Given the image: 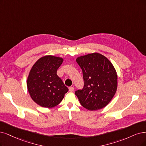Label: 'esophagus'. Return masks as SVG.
<instances>
[{
  "instance_id": "esophagus-1",
  "label": "esophagus",
  "mask_w": 146,
  "mask_h": 146,
  "mask_svg": "<svg viewBox=\"0 0 146 146\" xmlns=\"http://www.w3.org/2000/svg\"><path fill=\"white\" fill-rule=\"evenodd\" d=\"M68 89H69V91H70V92H72V91H74V87H70Z\"/></svg>"
}]
</instances>
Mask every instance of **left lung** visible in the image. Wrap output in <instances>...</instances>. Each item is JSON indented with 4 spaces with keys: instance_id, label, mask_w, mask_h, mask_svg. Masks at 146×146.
Wrapping results in <instances>:
<instances>
[{
    "instance_id": "8db88e82",
    "label": "left lung",
    "mask_w": 146,
    "mask_h": 146,
    "mask_svg": "<svg viewBox=\"0 0 146 146\" xmlns=\"http://www.w3.org/2000/svg\"><path fill=\"white\" fill-rule=\"evenodd\" d=\"M81 68L84 86L75 91L85 108L96 111L108 104L117 88L115 69L108 59L99 53H90L77 58Z\"/></svg>"
}]
</instances>
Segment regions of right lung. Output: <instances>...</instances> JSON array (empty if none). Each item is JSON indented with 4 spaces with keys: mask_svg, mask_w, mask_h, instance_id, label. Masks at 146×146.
<instances>
[{
    "mask_svg": "<svg viewBox=\"0 0 146 146\" xmlns=\"http://www.w3.org/2000/svg\"><path fill=\"white\" fill-rule=\"evenodd\" d=\"M63 59L52 55L40 58L34 64L27 79L29 93L36 104L44 108L58 105L68 91L56 72Z\"/></svg>",
    "mask_w": 146,
    "mask_h": 146,
    "instance_id": "1",
    "label": "right lung"
}]
</instances>
